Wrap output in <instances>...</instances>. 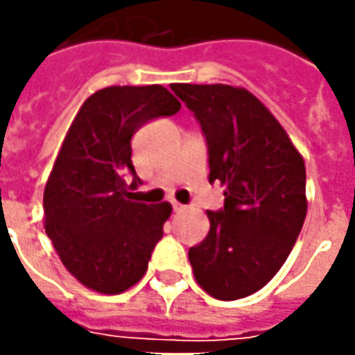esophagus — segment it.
I'll return each instance as SVG.
<instances>
[{
	"instance_id": "1",
	"label": "esophagus",
	"mask_w": 355,
	"mask_h": 355,
	"mask_svg": "<svg viewBox=\"0 0 355 355\" xmlns=\"http://www.w3.org/2000/svg\"><path fill=\"white\" fill-rule=\"evenodd\" d=\"M172 207H173V213H182L183 209H185V207H183L182 203H175V201H173V203H172Z\"/></svg>"
}]
</instances>
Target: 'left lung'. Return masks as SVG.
I'll list each match as a JSON object with an SVG mask.
<instances>
[{
    "instance_id": "1",
    "label": "left lung",
    "mask_w": 355,
    "mask_h": 355,
    "mask_svg": "<svg viewBox=\"0 0 355 355\" xmlns=\"http://www.w3.org/2000/svg\"><path fill=\"white\" fill-rule=\"evenodd\" d=\"M201 123L209 182L225 209L207 211L209 234L189 248L199 287L220 301L260 291L279 272L306 216L305 160L254 94L225 83H172Z\"/></svg>"
}]
</instances>
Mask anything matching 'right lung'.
<instances>
[{
    "label": "right lung",
    "mask_w": 355,
    "mask_h": 355,
    "mask_svg": "<svg viewBox=\"0 0 355 355\" xmlns=\"http://www.w3.org/2000/svg\"><path fill=\"white\" fill-rule=\"evenodd\" d=\"M180 107L162 85H111L83 101L66 132L44 187V228L64 268L92 291L123 293L148 270L172 205L132 201L128 187L140 180L130 139Z\"/></svg>",
    "instance_id": "right-lung-1"
}]
</instances>
